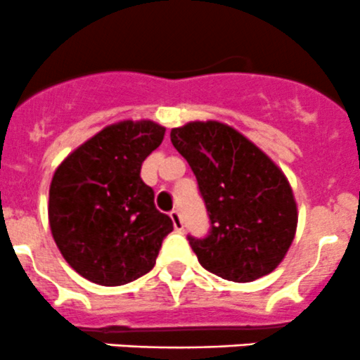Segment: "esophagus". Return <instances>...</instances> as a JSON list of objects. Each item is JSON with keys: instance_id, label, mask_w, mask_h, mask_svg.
<instances>
[{"instance_id": "esophagus-1", "label": "esophagus", "mask_w": 360, "mask_h": 360, "mask_svg": "<svg viewBox=\"0 0 360 360\" xmlns=\"http://www.w3.org/2000/svg\"><path fill=\"white\" fill-rule=\"evenodd\" d=\"M169 217H172L173 226H175V229H176V231H181V229H184V222H181V217H180V213L176 212V210H173V212L169 213Z\"/></svg>"}]
</instances>
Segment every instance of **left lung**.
Instances as JSON below:
<instances>
[{
    "label": "left lung",
    "mask_w": 360,
    "mask_h": 360,
    "mask_svg": "<svg viewBox=\"0 0 360 360\" xmlns=\"http://www.w3.org/2000/svg\"><path fill=\"white\" fill-rule=\"evenodd\" d=\"M205 199L212 231L188 236L199 264L220 278L247 283L278 268L292 245L297 205L282 169L247 136L217 120L172 129Z\"/></svg>",
    "instance_id": "8db88e82"
}]
</instances>
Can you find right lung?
Returning a JSON list of instances; mask_svg holds the SVG:
<instances>
[{
    "mask_svg": "<svg viewBox=\"0 0 360 360\" xmlns=\"http://www.w3.org/2000/svg\"><path fill=\"white\" fill-rule=\"evenodd\" d=\"M165 133L154 120L110 124L56 169L49 191L52 238L89 282L124 285L154 268L173 222L155 208L140 172Z\"/></svg>",
    "mask_w": 360,
    "mask_h": 360,
    "instance_id": "add662e5",
    "label": "right lung"
}]
</instances>
